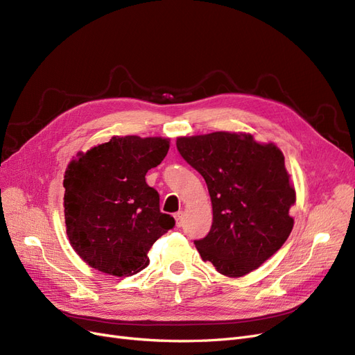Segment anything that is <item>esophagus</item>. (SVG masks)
<instances>
[{
  "instance_id": "34e87169",
  "label": "esophagus",
  "mask_w": 355,
  "mask_h": 355,
  "mask_svg": "<svg viewBox=\"0 0 355 355\" xmlns=\"http://www.w3.org/2000/svg\"><path fill=\"white\" fill-rule=\"evenodd\" d=\"M183 216H185V213H183V211H178L175 214V220H176V226L178 227H180L183 225Z\"/></svg>"
}]
</instances>
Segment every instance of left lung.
<instances>
[{
    "instance_id": "1",
    "label": "left lung",
    "mask_w": 355,
    "mask_h": 355,
    "mask_svg": "<svg viewBox=\"0 0 355 355\" xmlns=\"http://www.w3.org/2000/svg\"><path fill=\"white\" fill-rule=\"evenodd\" d=\"M180 155L204 178L213 225L195 247L218 273L242 277L280 250L294 217L297 192L285 157L273 142L245 132H211L179 137Z\"/></svg>"
}]
</instances>
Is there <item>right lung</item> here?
I'll return each mask as SVG.
<instances>
[{"mask_svg": "<svg viewBox=\"0 0 355 355\" xmlns=\"http://www.w3.org/2000/svg\"><path fill=\"white\" fill-rule=\"evenodd\" d=\"M168 138L113 137L79 151L64 172V220L71 248L92 268L126 277L150 264L153 243L175 226L145 175L163 162Z\"/></svg>", "mask_w": 355, "mask_h": 355, "instance_id": "obj_1", "label": "right lung"}]
</instances>
